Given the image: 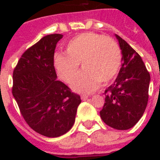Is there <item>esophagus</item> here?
Wrapping results in <instances>:
<instances>
[{
  "label": "esophagus",
  "instance_id": "1",
  "mask_svg": "<svg viewBox=\"0 0 160 160\" xmlns=\"http://www.w3.org/2000/svg\"><path fill=\"white\" fill-rule=\"evenodd\" d=\"M80 98H81L82 100H87V98H89V95H87V94H81Z\"/></svg>",
  "mask_w": 160,
  "mask_h": 160
}]
</instances>
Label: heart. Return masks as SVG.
<instances>
[{
	"label": "heart",
	"mask_w": 160,
	"mask_h": 160,
	"mask_svg": "<svg viewBox=\"0 0 160 160\" xmlns=\"http://www.w3.org/2000/svg\"><path fill=\"white\" fill-rule=\"evenodd\" d=\"M122 51L118 43L109 37L84 32L68 42L65 54L56 53L54 67L61 80L72 82L77 92H92L99 84L107 85L118 75L122 64Z\"/></svg>",
	"instance_id": "b5f03b06"
}]
</instances>
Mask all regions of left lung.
<instances>
[{
	"label": "left lung",
	"instance_id": "1",
	"mask_svg": "<svg viewBox=\"0 0 160 160\" xmlns=\"http://www.w3.org/2000/svg\"><path fill=\"white\" fill-rule=\"evenodd\" d=\"M116 37L122 62L118 78L104 92L100 117L108 126L126 130L137 123L148 105L150 73L141 56L121 37Z\"/></svg>",
	"mask_w": 160,
	"mask_h": 160
}]
</instances>
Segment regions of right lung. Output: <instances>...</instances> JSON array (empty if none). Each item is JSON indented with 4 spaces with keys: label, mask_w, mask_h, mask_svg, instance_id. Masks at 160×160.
I'll return each mask as SVG.
<instances>
[{
    "label": "right lung",
    "mask_w": 160,
    "mask_h": 160,
    "mask_svg": "<svg viewBox=\"0 0 160 160\" xmlns=\"http://www.w3.org/2000/svg\"><path fill=\"white\" fill-rule=\"evenodd\" d=\"M62 34H49L23 53L12 73V93L26 123L37 133L58 137L73 127L79 94L56 80L54 55Z\"/></svg>",
    "instance_id": "right-lung-1"
}]
</instances>
